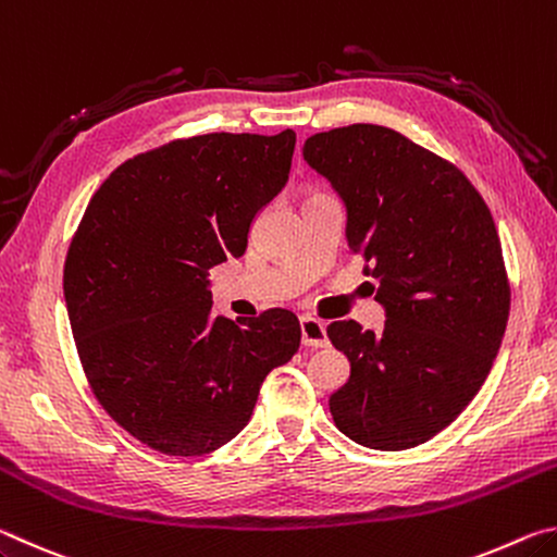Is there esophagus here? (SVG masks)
Wrapping results in <instances>:
<instances>
[{
  "label": "esophagus",
  "mask_w": 557,
  "mask_h": 557,
  "mask_svg": "<svg viewBox=\"0 0 557 557\" xmlns=\"http://www.w3.org/2000/svg\"><path fill=\"white\" fill-rule=\"evenodd\" d=\"M299 329H301V344L309 348H322L329 344L326 338V326L319 322L314 317H301L299 319Z\"/></svg>",
  "instance_id": "obj_1"
}]
</instances>
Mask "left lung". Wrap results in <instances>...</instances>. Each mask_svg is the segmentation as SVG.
Masks as SVG:
<instances>
[{"instance_id":"left-lung-1","label":"left lung","mask_w":557,"mask_h":557,"mask_svg":"<svg viewBox=\"0 0 557 557\" xmlns=\"http://www.w3.org/2000/svg\"><path fill=\"white\" fill-rule=\"evenodd\" d=\"M305 162L346 206V240L379 282L381 334L354 319L326 326L351 363L329 398L358 445L418 447L482 388L511 307L492 211L447 159L381 125L319 132Z\"/></svg>"}]
</instances>
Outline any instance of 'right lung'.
Masks as SVG:
<instances>
[{
  "instance_id": "right-lung-1",
  "label": "right lung",
  "mask_w": 557,
  "mask_h": 557,
  "mask_svg": "<svg viewBox=\"0 0 557 557\" xmlns=\"http://www.w3.org/2000/svg\"><path fill=\"white\" fill-rule=\"evenodd\" d=\"M297 135L211 132L127 159L92 196L63 268L90 391L132 437L201 457L248 425L265 375L299 348L287 309L211 314L209 270L240 258L287 184Z\"/></svg>"
}]
</instances>
